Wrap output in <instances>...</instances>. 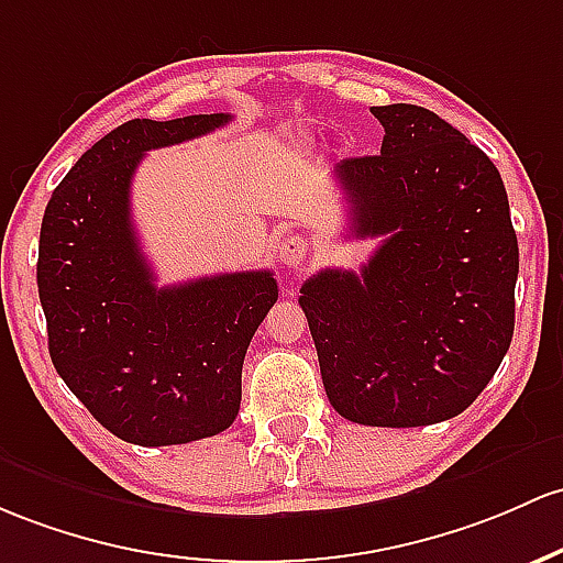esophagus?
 <instances>
[{"mask_svg": "<svg viewBox=\"0 0 563 563\" xmlns=\"http://www.w3.org/2000/svg\"><path fill=\"white\" fill-rule=\"evenodd\" d=\"M307 251H310V245H307L305 238H288L286 243L280 245V251H277V262H280L283 267L299 269L301 264H305Z\"/></svg>", "mask_w": 563, "mask_h": 563, "instance_id": "34e87169", "label": "esophagus"}]
</instances>
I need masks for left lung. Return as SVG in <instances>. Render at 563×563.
<instances>
[{
	"instance_id": "obj_1",
	"label": "left lung",
	"mask_w": 563,
	"mask_h": 563,
	"mask_svg": "<svg viewBox=\"0 0 563 563\" xmlns=\"http://www.w3.org/2000/svg\"><path fill=\"white\" fill-rule=\"evenodd\" d=\"M382 154L333 168L355 238H382L361 275L301 286L320 376L344 419L422 428L484 393L516 325L518 240L499 170L430 109L374 107Z\"/></svg>"
}]
</instances>
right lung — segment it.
Segmentation results:
<instances>
[{
    "label": "right lung",
    "instance_id": "1",
    "mask_svg": "<svg viewBox=\"0 0 563 563\" xmlns=\"http://www.w3.org/2000/svg\"><path fill=\"white\" fill-rule=\"evenodd\" d=\"M232 114L131 120L90 146L45 208L36 286L55 372L109 432L173 446L227 430L243 361L277 301L269 269L154 286L131 219L141 157Z\"/></svg>",
    "mask_w": 563,
    "mask_h": 563
}]
</instances>
